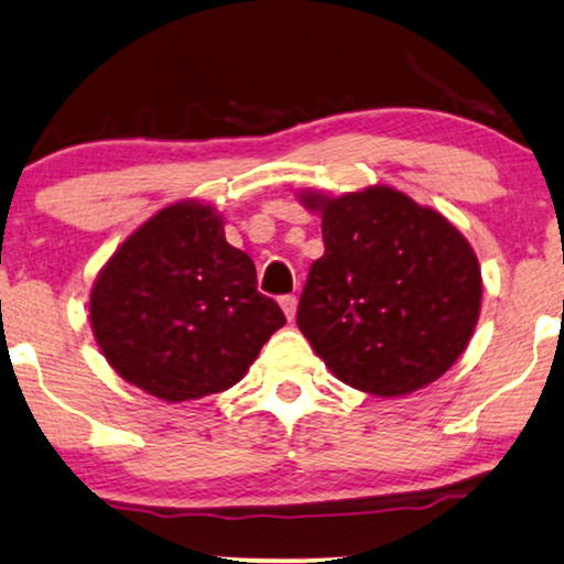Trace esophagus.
Segmentation results:
<instances>
[{
    "instance_id": "1",
    "label": "esophagus",
    "mask_w": 564,
    "mask_h": 564,
    "mask_svg": "<svg viewBox=\"0 0 564 564\" xmlns=\"http://www.w3.org/2000/svg\"><path fill=\"white\" fill-rule=\"evenodd\" d=\"M280 305L284 315H288V321H295V313H297V297L295 295H284L280 297Z\"/></svg>"
}]
</instances>
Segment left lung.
Listing matches in <instances>:
<instances>
[{
  "label": "left lung",
  "instance_id": "1",
  "mask_svg": "<svg viewBox=\"0 0 564 564\" xmlns=\"http://www.w3.org/2000/svg\"><path fill=\"white\" fill-rule=\"evenodd\" d=\"M303 205L321 213L326 243L297 305L315 354L341 382L382 398L438 380L480 315V264L467 238L390 187L303 192Z\"/></svg>",
  "mask_w": 564,
  "mask_h": 564
}]
</instances>
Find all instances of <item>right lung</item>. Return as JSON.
Returning a JSON list of instances; mask_svg holds the SVG:
<instances>
[{
	"label": "right lung",
	"mask_w": 564,
	"mask_h": 564,
	"mask_svg": "<svg viewBox=\"0 0 564 564\" xmlns=\"http://www.w3.org/2000/svg\"><path fill=\"white\" fill-rule=\"evenodd\" d=\"M91 330L115 372L166 403L223 392L282 328L257 267L215 207L176 203L145 220L99 272Z\"/></svg>",
	"instance_id": "obj_1"
}]
</instances>
